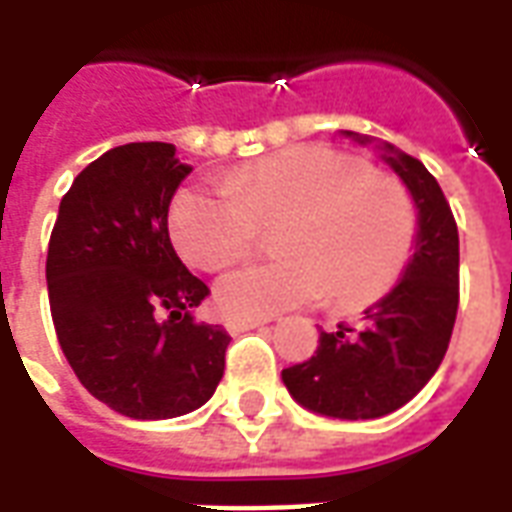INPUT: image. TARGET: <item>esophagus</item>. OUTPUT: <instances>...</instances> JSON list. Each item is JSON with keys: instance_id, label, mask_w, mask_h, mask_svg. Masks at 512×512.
Returning a JSON list of instances; mask_svg holds the SVG:
<instances>
[{"instance_id": "obj_1", "label": "esophagus", "mask_w": 512, "mask_h": 512, "mask_svg": "<svg viewBox=\"0 0 512 512\" xmlns=\"http://www.w3.org/2000/svg\"><path fill=\"white\" fill-rule=\"evenodd\" d=\"M268 323L266 318H227V332L230 334H241V332H249V329H257V326H263Z\"/></svg>"}]
</instances>
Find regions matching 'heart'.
<instances>
[{"instance_id": "heart-1", "label": "heart", "mask_w": 512, "mask_h": 512, "mask_svg": "<svg viewBox=\"0 0 512 512\" xmlns=\"http://www.w3.org/2000/svg\"><path fill=\"white\" fill-rule=\"evenodd\" d=\"M279 224V260L224 274L216 301L230 315L266 318L323 299L354 312L392 293L417 249V208L392 178L323 145L279 150L235 169L227 189L186 186L169 205L183 260L219 271L255 244L257 224Z\"/></svg>"}]
</instances>
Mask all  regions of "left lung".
Masks as SVG:
<instances>
[{
  "label": "left lung",
  "instance_id": "left-lung-1",
  "mask_svg": "<svg viewBox=\"0 0 512 512\" xmlns=\"http://www.w3.org/2000/svg\"><path fill=\"white\" fill-rule=\"evenodd\" d=\"M359 145L370 136L343 131ZM417 208V249L392 293L367 307L362 326L321 332L318 351L285 367L290 397L334 419H378L406 406L439 370L458 312V227L450 202L419 158L378 142Z\"/></svg>",
  "mask_w": 512,
  "mask_h": 512
}]
</instances>
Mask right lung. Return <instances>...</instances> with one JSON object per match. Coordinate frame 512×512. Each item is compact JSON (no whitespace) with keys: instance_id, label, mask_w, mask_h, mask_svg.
<instances>
[{"instance_id":"right-lung-1","label":"right lung","mask_w":512,"mask_h":512,"mask_svg":"<svg viewBox=\"0 0 512 512\" xmlns=\"http://www.w3.org/2000/svg\"><path fill=\"white\" fill-rule=\"evenodd\" d=\"M191 172L175 145L131 142L84 167L51 230V321L76 378L131 419H172L208 403L230 334L194 310L208 285L180 263L169 202Z\"/></svg>"}]
</instances>
